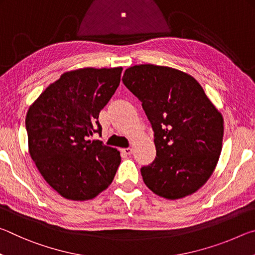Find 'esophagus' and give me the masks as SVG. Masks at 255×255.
Returning <instances> with one entry per match:
<instances>
[{"mask_svg": "<svg viewBox=\"0 0 255 255\" xmlns=\"http://www.w3.org/2000/svg\"><path fill=\"white\" fill-rule=\"evenodd\" d=\"M122 152H123L124 154H126V155H130V154H131V152H132V148H130V147L123 148V149H122Z\"/></svg>", "mask_w": 255, "mask_h": 255, "instance_id": "obj_1", "label": "esophagus"}]
</instances>
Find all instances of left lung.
Returning a JSON list of instances; mask_svg holds the SVG:
<instances>
[{
    "label": "left lung",
    "instance_id": "1",
    "mask_svg": "<svg viewBox=\"0 0 255 255\" xmlns=\"http://www.w3.org/2000/svg\"><path fill=\"white\" fill-rule=\"evenodd\" d=\"M124 84L139 99L154 130L156 157L140 169L165 199L195 193L213 174L223 147L224 119L191 75L167 66L127 68Z\"/></svg>",
    "mask_w": 255,
    "mask_h": 255
}]
</instances>
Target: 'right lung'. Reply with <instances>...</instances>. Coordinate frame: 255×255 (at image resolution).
<instances>
[{"mask_svg": "<svg viewBox=\"0 0 255 255\" xmlns=\"http://www.w3.org/2000/svg\"><path fill=\"white\" fill-rule=\"evenodd\" d=\"M123 67L65 72L29 107V154L55 191L70 200H90L111 184L119 150L91 140L101 133L99 114L120 83Z\"/></svg>", "mask_w": 255, "mask_h": 255, "instance_id": "right-lung-1", "label": "right lung"}]
</instances>
